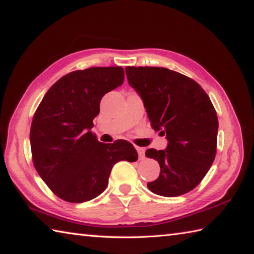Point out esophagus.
Here are the masks:
<instances>
[{"label": "esophagus", "mask_w": 254, "mask_h": 254, "mask_svg": "<svg viewBox=\"0 0 254 254\" xmlns=\"http://www.w3.org/2000/svg\"><path fill=\"white\" fill-rule=\"evenodd\" d=\"M135 149H136V151H137V154H139V158H140V159H143V158H144V153H145L144 147L135 146Z\"/></svg>", "instance_id": "1"}]
</instances>
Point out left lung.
Here are the masks:
<instances>
[{"mask_svg": "<svg viewBox=\"0 0 254 254\" xmlns=\"http://www.w3.org/2000/svg\"><path fill=\"white\" fill-rule=\"evenodd\" d=\"M127 81L141 95L154 131L165 135V150L147 149L160 164L159 178L146 184L162 196L193 190L213 163L218 117L209 95L181 73L165 67L127 66Z\"/></svg>", "mask_w": 254, "mask_h": 254, "instance_id": "8db88e82", "label": "left lung"}]
</instances>
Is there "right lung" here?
I'll return each mask as SVG.
<instances>
[{
    "label": "right lung",
    "instance_id": "1",
    "mask_svg": "<svg viewBox=\"0 0 254 254\" xmlns=\"http://www.w3.org/2000/svg\"><path fill=\"white\" fill-rule=\"evenodd\" d=\"M124 81L121 66H94L62 76L36 109L30 141L34 168L55 195L82 203L108 187L113 165L134 162L137 152L126 140L101 143L92 133L103 95Z\"/></svg>",
    "mask_w": 254,
    "mask_h": 254
}]
</instances>
